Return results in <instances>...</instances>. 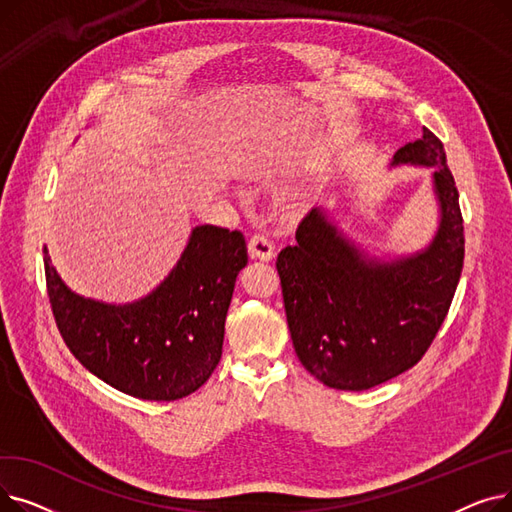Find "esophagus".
<instances>
[{
    "label": "esophagus",
    "mask_w": 512,
    "mask_h": 512,
    "mask_svg": "<svg viewBox=\"0 0 512 512\" xmlns=\"http://www.w3.org/2000/svg\"><path fill=\"white\" fill-rule=\"evenodd\" d=\"M249 255L253 259H261V261H270L276 255V247H274V240L265 234H253L249 238Z\"/></svg>",
    "instance_id": "esophagus-1"
}]
</instances>
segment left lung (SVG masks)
<instances>
[{
  "instance_id": "obj_1",
  "label": "left lung",
  "mask_w": 512,
  "mask_h": 512,
  "mask_svg": "<svg viewBox=\"0 0 512 512\" xmlns=\"http://www.w3.org/2000/svg\"><path fill=\"white\" fill-rule=\"evenodd\" d=\"M398 164L434 168L442 220L423 253L396 263L365 259L321 209H311L297 245L276 259L294 351L313 378L336 390H369L417 365L463 272V215L442 141L423 126L421 139L396 151Z\"/></svg>"
}]
</instances>
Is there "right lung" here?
<instances>
[{
	"label": "right lung",
	"instance_id": "obj_1",
	"mask_svg": "<svg viewBox=\"0 0 512 512\" xmlns=\"http://www.w3.org/2000/svg\"><path fill=\"white\" fill-rule=\"evenodd\" d=\"M43 253L58 330L99 380L143 400H178L209 380L222 359L234 282L249 259L242 232L197 226L172 274L122 307L78 297Z\"/></svg>",
	"mask_w": 512,
	"mask_h": 512
}]
</instances>
